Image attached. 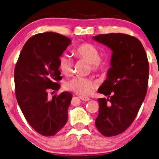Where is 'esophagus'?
Segmentation results:
<instances>
[{"instance_id": "esophagus-1", "label": "esophagus", "mask_w": 159, "mask_h": 159, "mask_svg": "<svg viewBox=\"0 0 159 159\" xmlns=\"http://www.w3.org/2000/svg\"><path fill=\"white\" fill-rule=\"evenodd\" d=\"M80 99H81L83 101H85V102H87V101H89V99H90L89 97H84V96H80Z\"/></svg>"}]
</instances>
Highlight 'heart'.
Returning <instances> with one entry per match:
<instances>
[{"mask_svg": "<svg viewBox=\"0 0 159 159\" xmlns=\"http://www.w3.org/2000/svg\"><path fill=\"white\" fill-rule=\"evenodd\" d=\"M73 53L78 58L88 62L93 72H104L109 67L107 60L100 58L99 50L93 44L88 43L80 44L73 49ZM58 67L63 75L70 76L73 73V63L68 55L63 54L58 59ZM96 86V83L90 78L79 76H74L65 84L66 89L74 92L80 96H87Z\"/></svg>", "mask_w": 159, "mask_h": 159, "instance_id": "obj_1", "label": "heart"}]
</instances>
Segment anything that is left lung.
I'll use <instances>...</instances> for the list:
<instances>
[{"instance_id":"left-lung-1","label":"left lung","mask_w":159,"mask_h":159,"mask_svg":"<svg viewBox=\"0 0 159 159\" xmlns=\"http://www.w3.org/2000/svg\"><path fill=\"white\" fill-rule=\"evenodd\" d=\"M93 40L112 51L107 77L98 89L107 98L98 99L96 126L105 136L126 130L136 117L148 87L149 66L143 46L125 34H99Z\"/></svg>"}]
</instances>
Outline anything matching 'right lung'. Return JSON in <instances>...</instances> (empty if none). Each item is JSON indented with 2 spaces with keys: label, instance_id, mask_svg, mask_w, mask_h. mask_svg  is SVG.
<instances>
[{
  "label": "right lung",
  "instance_id": "right-lung-1",
  "mask_svg": "<svg viewBox=\"0 0 159 159\" xmlns=\"http://www.w3.org/2000/svg\"><path fill=\"white\" fill-rule=\"evenodd\" d=\"M71 40L57 33L36 34L24 44L14 70L17 102L30 126L40 135L52 136L65 125L73 95L63 92L49 100V89L58 90L62 79L58 59Z\"/></svg>",
  "mask_w": 159,
  "mask_h": 159
}]
</instances>
